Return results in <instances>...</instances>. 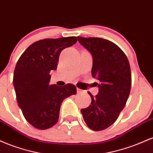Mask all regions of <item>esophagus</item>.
<instances>
[{
    "instance_id": "obj_1",
    "label": "esophagus",
    "mask_w": 153,
    "mask_h": 153,
    "mask_svg": "<svg viewBox=\"0 0 153 153\" xmlns=\"http://www.w3.org/2000/svg\"><path fill=\"white\" fill-rule=\"evenodd\" d=\"M76 90H77V92H78V93H80V92H83V90H81V89L78 88V87H77V88H76Z\"/></svg>"
}]
</instances>
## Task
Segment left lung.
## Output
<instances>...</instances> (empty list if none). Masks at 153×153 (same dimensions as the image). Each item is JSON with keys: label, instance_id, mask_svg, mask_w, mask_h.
Segmentation results:
<instances>
[{"label": "left lung", "instance_id": "1", "mask_svg": "<svg viewBox=\"0 0 153 153\" xmlns=\"http://www.w3.org/2000/svg\"><path fill=\"white\" fill-rule=\"evenodd\" d=\"M82 45L92 55V75L100 82L99 92L89 107L81 110L87 126L102 131L117 120L125 107L131 86L129 62L123 51L112 42L99 37H78Z\"/></svg>", "mask_w": 153, "mask_h": 153}]
</instances>
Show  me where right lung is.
<instances>
[{
	"instance_id": "1",
	"label": "right lung",
	"mask_w": 153,
	"mask_h": 153,
	"mask_svg": "<svg viewBox=\"0 0 153 153\" xmlns=\"http://www.w3.org/2000/svg\"><path fill=\"white\" fill-rule=\"evenodd\" d=\"M78 40L76 37L44 39L29 46L17 61L13 73L16 100L27 121L38 129L53 126L63 100L76 93L74 85H49L51 70L57 68L61 51Z\"/></svg>"
}]
</instances>
